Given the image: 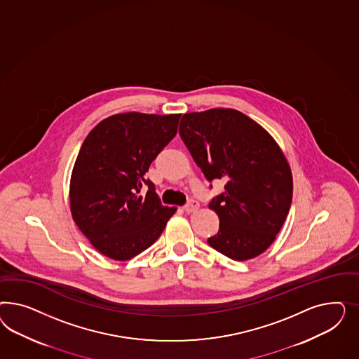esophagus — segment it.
Wrapping results in <instances>:
<instances>
[{
	"mask_svg": "<svg viewBox=\"0 0 359 359\" xmlns=\"http://www.w3.org/2000/svg\"><path fill=\"white\" fill-rule=\"evenodd\" d=\"M198 209V203L196 200H189L184 205V210L187 213H192Z\"/></svg>",
	"mask_w": 359,
	"mask_h": 359,
	"instance_id": "esophagus-1",
	"label": "esophagus"
}]
</instances>
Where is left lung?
Returning <instances> with one entry per match:
<instances>
[{"instance_id": "8db88e82", "label": "left lung", "mask_w": 359, "mask_h": 359, "mask_svg": "<svg viewBox=\"0 0 359 359\" xmlns=\"http://www.w3.org/2000/svg\"><path fill=\"white\" fill-rule=\"evenodd\" d=\"M179 134L208 182H226L225 191L209 203L219 230L208 243L234 261L267 250L290 212L294 189L278 143L234 109L187 113Z\"/></svg>"}]
</instances>
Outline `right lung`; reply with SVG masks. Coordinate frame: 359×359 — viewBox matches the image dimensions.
<instances>
[{
	"instance_id": "obj_1",
	"label": "right lung",
	"mask_w": 359,
	"mask_h": 359,
	"mask_svg": "<svg viewBox=\"0 0 359 359\" xmlns=\"http://www.w3.org/2000/svg\"><path fill=\"white\" fill-rule=\"evenodd\" d=\"M180 114L121 113L101 121L83 142L71 175L72 218L96 250L128 261L150 248L176 208L164 207L144 177L172 141ZM146 184V196L140 194Z\"/></svg>"
}]
</instances>
